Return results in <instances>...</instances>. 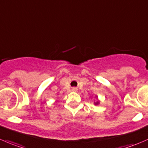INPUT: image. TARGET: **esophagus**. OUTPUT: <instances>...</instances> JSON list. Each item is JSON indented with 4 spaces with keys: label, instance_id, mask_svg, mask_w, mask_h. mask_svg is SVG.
I'll use <instances>...</instances> for the list:
<instances>
[{
    "label": "esophagus",
    "instance_id": "obj_1",
    "mask_svg": "<svg viewBox=\"0 0 148 148\" xmlns=\"http://www.w3.org/2000/svg\"><path fill=\"white\" fill-rule=\"evenodd\" d=\"M72 90H74V91H76V90H77V88H75V87H73Z\"/></svg>",
    "mask_w": 148,
    "mask_h": 148
}]
</instances>
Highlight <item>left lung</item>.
<instances>
[{"instance_id":"left-lung-1","label":"left lung","mask_w":148,"mask_h":148,"mask_svg":"<svg viewBox=\"0 0 148 148\" xmlns=\"http://www.w3.org/2000/svg\"><path fill=\"white\" fill-rule=\"evenodd\" d=\"M95 105H97V104H99V102H98V101H97V103H95Z\"/></svg>"}]
</instances>
